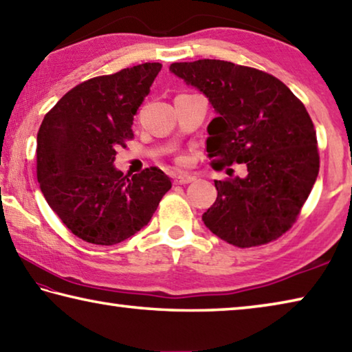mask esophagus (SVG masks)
<instances>
[{"label":"esophagus","instance_id":"34e87169","mask_svg":"<svg viewBox=\"0 0 352 352\" xmlns=\"http://www.w3.org/2000/svg\"><path fill=\"white\" fill-rule=\"evenodd\" d=\"M190 182H194V177L189 175V174H178L174 175V183L175 184H188Z\"/></svg>","mask_w":352,"mask_h":352}]
</instances>
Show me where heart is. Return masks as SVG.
Segmentation results:
<instances>
[{"label": "heart", "instance_id": "b5f03b06", "mask_svg": "<svg viewBox=\"0 0 352 352\" xmlns=\"http://www.w3.org/2000/svg\"><path fill=\"white\" fill-rule=\"evenodd\" d=\"M180 162H182V163H183V162H184V160H183V158H182V160H180Z\"/></svg>", "mask_w": 352, "mask_h": 352}]
</instances>
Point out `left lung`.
Here are the masks:
<instances>
[{
	"label": "left lung",
	"instance_id": "1",
	"mask_svg": "<svg viewBox=\"0 0 352 352\" xmlns=\"http://www.w3.org/2000/svg\"><path fill=\"white\" fill-rule=\"evenodd\" d=\"M169 69L199 88L217 111L206 140L212 168L247 166L245 178L214 182L217 199L201 220L239 248L278 239L296 222L320 169L317 133L305 104L256 68L204 58Z\"/></svg>",
	"mask_w": 352,
	"mask_h": 352
}]
</instances>
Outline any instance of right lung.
Segmentation results:
<instances>
[{"label":"right lung","instance_id":"add662e5","mask_svg":"<svg viewBox=\"0 0 352 352\" xmlns=\"http://www.w3.org/2000/svg\"><path fill=\"white\" fill-rule=\"evenodd\" d=\"M162 63H142L76 85L46 113L37 135V180L67 228L94 245H115L146 226L172 188L158 168L132 178L113 163L133 138L136 110Z\"/></svg>","mask_w":352,"mask_h":352}]
</instances>
